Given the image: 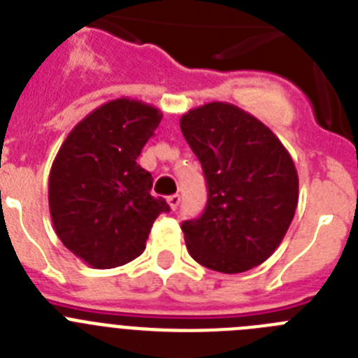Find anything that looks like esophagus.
Returning a JSON list of instances; mask_svg holds the SVG:
<instances>
[{
  "label": "esophagus",
  "instance_id": "34e87169",
  "mask_svg": "<svg viewBox=\"0 0 358 358\" xmlns=\"http://www.w3.org/2000/svg\"><path fill=\"white\" fill-rule=\"evenodd\" d=\"M179 202H181V195H179V194H173V195H170V197H169V204H170V208H172L173 211L179 208Z\"/></svg>",
  "mask_w": 358,
  "mask_h": 358
}]
</instances>
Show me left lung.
Returning <instances> with one entry per match:
<instances>
[{"instance_id": "1", "label": "left lung", "mask_w": 358, "mask_h": 358, "mask_svg": "<svg viewBox=\"0 0 358 358\" xmlns=\"http://www.w3.org/2000/svg\"><path fill=\"white\" fill-rule=\"evenodd\" d=\"M181 131L202 164L208 202L181 224L195 262L224 274L245 273L276 251L297 208V172L267 125L233 103L188 110Z\"/></svg>"}]
</instances>
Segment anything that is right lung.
<instances>
[{
    "instance_id": "add662e5",
    "label": "right lung",
    "mask_w": 358,
    "mask_h": 358,
    "mask_svg": "<svg viewBox=\"0 0 358 358\" xmlns=\"http://www.w3.org/2000/svg\"><path fill=\"white\" fill-rule=\"evenodd\" d=\"M156 107L118 98L69 132L52 164L48 201L57 236L93 268L125 265L145 251L152 224L170 211L152 197V176L138 164L154 136Z\"/></svg>"
}]
</instances>
